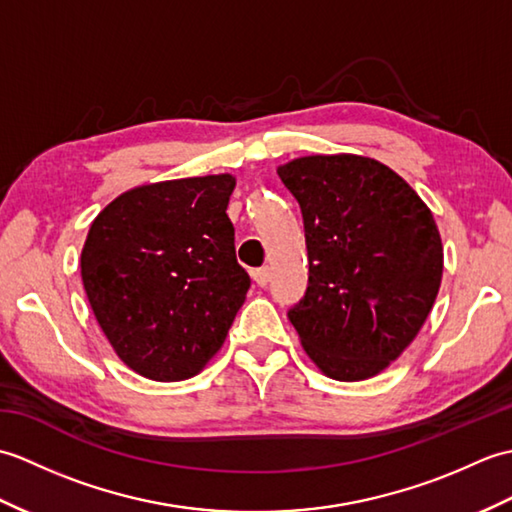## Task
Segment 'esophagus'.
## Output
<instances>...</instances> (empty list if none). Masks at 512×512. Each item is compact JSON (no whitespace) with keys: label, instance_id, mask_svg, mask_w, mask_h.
Segmentation results:
<instances>
[{"label":"esophagus","instance_id":"34e87169","mask_svg":"<svg viewBox=\"0 0 512 512\" xmlns=\"http://www.w3.org/2000/svg\"><path fill=\"white\" fill-rule=\"evenodd\" d=\"M253 279H255V284H257L259 288H266L268 281H270V268H268V266L255 268V270H253Z\"/></svg>","mask_w":512,"mask_h":512}]
</instances>
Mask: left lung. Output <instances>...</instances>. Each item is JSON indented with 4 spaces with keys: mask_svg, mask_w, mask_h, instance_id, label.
<instances>
[{
    "mask_svg": "<svg viewBox=\"0 0 512 512\" xmlns=\"http://www.w3.org/2000/svg\"><path fill=\"white\" fill-rule=\"evenodd\" d=\"M277 173L306 231L308 288L288 310L303 350L330 378L376 376L413 341L438 297L436 220L372 158L306 156Z\"/></svg>",
    "mask_w": 512,
    "mask_h": 512,
    "instance_id": "left-lung-1",
    "label": "left lung"
}]
</instances>
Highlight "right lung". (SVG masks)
Listing matches in <instances>:
<instances>
[{"mask_svg": "<svg viewBox=\"0 0 512 512\" xmlns=\"http://www.w3.org/2000/svg\"><path fill=\"white\" fill-rule=\"evenodd\" d=\"M228 173L145 184L96 215L81 253L94 317L121 361L171 383L220 350L250 277L237 264Z\"/></svg>", "mask_w": 512, "mask_h": 512, "instance_id": "right-lung-1", "label": "right lung"}]
</instances>
